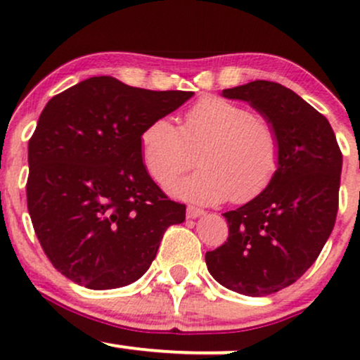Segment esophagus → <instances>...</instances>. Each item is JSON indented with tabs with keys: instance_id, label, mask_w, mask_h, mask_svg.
<instances>
[{
	"instance_id": "esophagus-1",
	"label": "esophagus",
	"mask_w": 360,
	"mask_h": 360,
	"mask_svg": "<svg viewBox=\"0 0 360 360\" xmlns=\"http://www.w3.org/2000/svg\"><path fill=\"white\" fill-rule=\"evenodd\" d=\"M186 214H188V218H198V217H201V214H205V212L200 208H194V206H189Z\"/></svg>"
}]
</instances>
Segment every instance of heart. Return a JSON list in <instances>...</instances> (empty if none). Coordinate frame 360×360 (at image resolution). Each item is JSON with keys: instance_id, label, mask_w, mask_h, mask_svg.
Masks as SVG:
<instances>
[{"instance_id": "heart-1", "label": "heart", "mask_w": 360, "mask_h": 360, "mask_svg": "<svg viewBox=\"0 0 360 360\" xmlns=\"http://www.w3.org/2000/svg\"><path fill=\"white\" fill-rule=\"evenodd\" d=\"M140 152L148 176L162 186L188 171L198 152L200 171L171 191L193 203L217 205L229 198L245 203L262 193L278 172L281 146L266 118L240 103L205 96L186 111L179 128L169 118L148 123Z\"/></svg>"}]
</instances>
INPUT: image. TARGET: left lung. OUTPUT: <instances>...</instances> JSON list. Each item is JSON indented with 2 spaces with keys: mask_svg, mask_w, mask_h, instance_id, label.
<instances>
[{
  "mask_svg": "<svg viewBox=\"0 0 360 360\" xmlns=\"http://www.w3.org/2000/svg\"><path fill=\"white\" fill-rule=\"evenodd\" d=\"M247 101L279 135L274 179L259 196L223 213L229 238L206 252V266L221 286L267 296L291 286L315 262L335 225L342 152L328 120L295 91L252 81L223 89Z\"/></svg>",
  "mask_w": 360,
  "mask_h": 360,
  "instance_id": "1",
  "label": "left lung"
}]
</instances>
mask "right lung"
I'll return each mask as SVG.
<instances>
[{"label":"right lung","mask_w":360,"mask_h":360,"mask_svg":"<svg viewBox=\"0 0 360 360\" xmlns=\"http://www.w3.org/2000/svg\"><path fill=\"white\" fill-rule=\"evenodd\" d=\"M193 91L131 88L89 77L45 105L28 142L27 205L37 238L60 274L89 289L142 278L186 205L148 176L140 137Z\"/></svg>","instance_id":"1"}]
</instances>
